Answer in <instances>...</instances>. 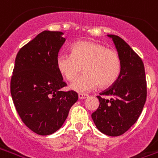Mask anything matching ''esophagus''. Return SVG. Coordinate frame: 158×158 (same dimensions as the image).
Segmentation results:
<instances>
[{
  "label": "esophagus",
  "instance_id": "1",
  "mask_svg": "<svg viewBox=\"0 0 158 158\" xmlns=\"http://www.w3.org/2000/svg\"><path fill=\"white\" fill-rule=\"evenodd\" d=\"M89 95L86 94H79V100H84L85 98H87Z\"/></svg>",
  "mask_w": 158,
  "mask_h": 158
}]
</instances>
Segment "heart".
Masks as SVG:
<instances>
[{
  "mask_svg": "<svg viewBox=\"0 0 158 158\" xmlns=\"http://www.w3.org/2000/svg\"><path fill=\"white\" fill-rule=\"evenodd\" d=\"M58 71L69 81L79 76L70 88L77 92L91 90L100 85L107 88L116 82L121 70V60L116 51L101 43L82 41L73 44L72 53H60L57 58Z\"/></svg>",
  "mask_w": 158,
  "mask_h": 158,
  "instance_id": "obj_1",
  "label": "heart"
}]
</instances>
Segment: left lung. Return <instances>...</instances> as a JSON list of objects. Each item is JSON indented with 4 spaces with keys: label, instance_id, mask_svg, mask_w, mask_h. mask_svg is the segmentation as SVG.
Here are the masks:
<instances>
[{
    "label": "left lung",
    "instance_id": "left-lung-1",
    "mask_svg": "<svg viewBox=\"0 0 158 158\" xmlns=\"http://www.w3.org/2000/svg\"><path fill=\"white\" fill-rule=\"evenodd\" d=\"M108 36L114 41L121 58V73L114 85L97 96L100 106L91 116L101 132L117 136L127 131L141 115L147 100V80L141 58L122 38Z\"/></svg>",
    "mask_w": 158,
    "mask_h": 158
}]
</instances>
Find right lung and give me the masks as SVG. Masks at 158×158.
I'll return each instance as SVG.
<instances>
[{"label":"right lung","instance_id":"obj_1","mask_svg":"<svg viewBox=\"0 0 158 158\" xmlns=\"http://www.w3.org/2000/svg\"><path fill=\"white\" fill-rule=\"evenodd\" d=\"M61 31H43L17 52L10 79V94L18 115L29 129L47 135L58 131L78 100L57 67L65 42Z\"/></svg>","mask_w":158,"mask_h":158}]
</instances>
